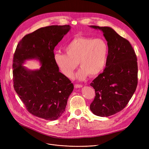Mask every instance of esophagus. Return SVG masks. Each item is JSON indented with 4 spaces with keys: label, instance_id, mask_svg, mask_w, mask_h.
Here are the masks:
<instances>
[{
    "label": "esophagus",
    "instance_id": "obj_1",
    "mask_svg": "<svg viewBox=\"0 0 149 149\" xmlns=\"http://www.w3.org/2000/svg\"><path fill=\"white\" fill-rule=\"evenodd\" d=\"M74 86L75 88H81L83 87V86L81 84H75Z\"/></svg>",
    "mask_w": 149,
    "mask_h": 149
}]
</instances>
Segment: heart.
I'll use <instances>...</instances> for the list:
<instances>
[{"label":"heart","mask_w":149,"mask_h":149,"mask_svg":"<svg viewBox=\"0 0 149 149\" xmlns=\"http://www.w3.org/2000/svg\"><path fill=\"white\" fill-rule=\"evenodd\" d=\"M66 54L56 52L54 60L60 71L68 78L72 77L78 66L75 78L83 80L90 75H98L106 66L109 46L102 38L93 39L92 37L77 36L72 38L65 46Z\"/></svg>","instance_id":"1"}]
</instances>
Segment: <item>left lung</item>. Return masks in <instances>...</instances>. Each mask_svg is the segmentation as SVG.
<instances>
[{"label":"left lung","instance_id":"8db88e82","mask_svg":"<svg viewBox=\"0 0 149 149\" xmlns=\"http://www.w3.org/2000/svg\"><path fill=\"white\" fill-rule=\"evenodd\" d=\"M90 27L102 31L109 46L106 66L90 84L95 91L90 109L97 116H109L123 110L134 95L138 84L137 58L129 42L112 28Z\"/></svg>","mask_w":149,"mask_h":149}]
</instances>
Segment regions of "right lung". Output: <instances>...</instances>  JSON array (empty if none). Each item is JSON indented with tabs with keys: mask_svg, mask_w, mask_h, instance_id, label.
<instances>
[{
	"mask_svg": "<svg viewBox=\"0 0 149 149\" xmlns=\"http://www.w3.org/2000/svg\"><path fill=\"white\" fill-rule=\"evenodd\" d=\"M71 28L69 25L40 28L23 37L13 58L14 90L31 114L46 120H56L65 111L74 89L68 78L59 72L54 49ZM37 59L41 68L31 70L26 60Z\"/></svg>",
	"mask_w": 149,
	"mask_h": 149,
	"instance_id": "right-lung-1",
	"label": "right lung"
}]
</instances>
